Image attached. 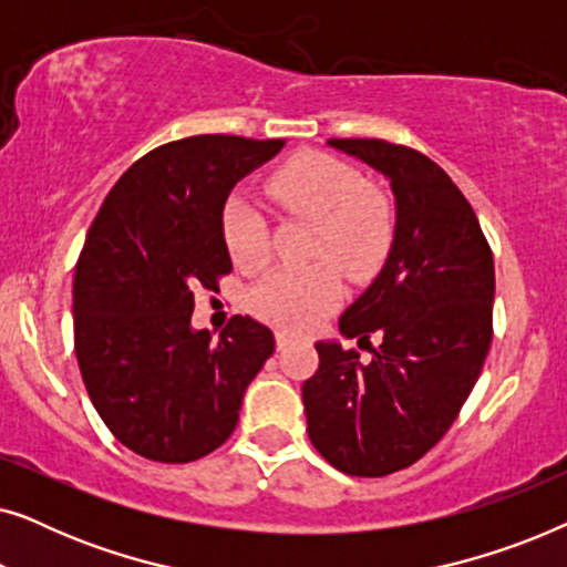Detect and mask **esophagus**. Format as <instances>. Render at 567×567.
Here are the masks:
<instances>
[{
  "label": "esophagus",
  "mask_w": 567,
  "mask_h": 567,
  "mask_svg": "<svg viewBox=\"0 0 567 567\" xmlns=\"http://www.w3.org/2000/svg\"><path fill=\"white\" fill-rule=\"evenodd\" d=\"M289 340H291L289 332H286V330H276V346H278V348H284L286 343H289Z\"/></svg>",
  "instance_id": "esophagus-1"
}]
</instances>
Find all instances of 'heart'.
<instances>
[{
	"label": "heart",
	"instance_id": "1",
	"mask_svg": "<svg viewBox=\"0 0 567 567\" xmlns=\"http://www.w3.org/2000/svg\"><path fill=\"white\" fill-rule=\"evenodd\" d=\"M268 190L286 212L317 221L309 255L322 260L270 270L252 286L247 301L260 320L305 330L336 307L337 265L351 281H369L379 274L394 243V212L359 169L324 152H305L286 162L270 177ZM221 239L237 268L266 266L268 224L247 198L231 196L224 204Z\"/></svg>",
	"mask_w": 567,
	"mask_h": 567
}]
</instances>
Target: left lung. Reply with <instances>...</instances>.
Here are the masks:
<instances>
[{
  "label": "left lung",
  "mask_w": 567,
  "mask_h": 567,
  "mask_svg": "<svg viewBox=\"0 0 567 567\" xmlns=\"http://www.w3.org/2000/svg\"><path fill=\"white\" fill-rule=\"evenodd\" d=\"M392 185L398 224L377 281L346 309V338H382L371 361L317 343L301 386L307 431L332 467L384 477L444 439L493 340L495 268L470 200L425 154L384 138H330Z\"/></svg>",
  "instance_id": "obj_1"
}]
</instances>
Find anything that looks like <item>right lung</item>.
Returning <instances> with one entry per match:
<instances>
[{"mask_svg":"<svg viewBox=\"0 0 567 567\" xmlns=\"http://www.w3.org/2000/svg\"><path fill=\"white\" fill-rule=\"evenodd\" d=\"M284 138L204 134L162 144L118 177L74 270V353L97 415L131 452L185 464L235 431L247 384L276 351L252 317L219 340L193 330V289L231 270L221 239L229 190Z\"/></svg>","mask_w":567,"mask_h":567,"instance_id":"add662e5","label":"right lung"}]
</instances>
